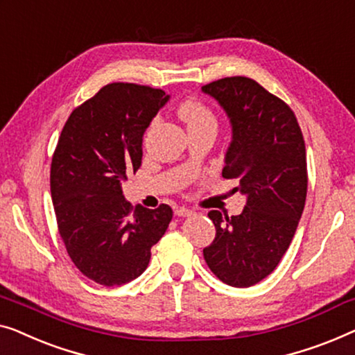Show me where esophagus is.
Instances as JSON below:
<instances>
[{"label":"esophagus","instance_id":"1","mask_svg":"<svg viewBox=\"0 0 355 355\" xmlns=\"http://www.w3.org/2000/svg\"><path fill=\"white\" fill-rule=\"evenodd\" d=\"M191 214H193L191 209H188L184 206L175 209V216H178V217H188V216H191Z\"/></svg>","mask_w":355,"mask_h":355}]
</instances>
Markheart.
Returning <instances> with one entry per match:
<instances>
[{
	"label": "heart",
	"instance_id": "obj_1",
	"mask_svg": "<svg viewBox=\"0 0 355 355\" xmlns=\"http://www.w3.org/2000/svg\"><path fill=\"white\" fill-rule=\"evenodd\" d=\"M178 116L188 130L217 128V117L211 109L196 98H188L178 106Z\"/></svg>",
	"mask_w": 355,
	"mask_h": 355
}]
</instances>
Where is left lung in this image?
<instances>
[{
    "label": "left lung",
    "mask_w": 355,
    "mask_h": 355,
    "mask_svg": "<svg viewBox=\"0 0 355 355\" xmlns=\"http://www.w3.org/2000/svg\"><path fill=\"white\" fill-rule=\"evenodd\" d=\"M232 123L223 178L248 201L239 216L211 211L216 238L204 248L214 275L234 288L252 286L288 251L307 196L306 144L291 107L256 80L225 77L202 87Z\"/></svg>",
    "instance_id": "8db88e82"
}]
</instances>
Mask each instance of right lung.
<instances>
[{
  "mask_svg": "<svg viewBox=\"0 0 355 355\" xmlns=\"http://www.w3.org/2000/svg\"><path fill=\"white\" fill-rule=\"evenodd\" d=\"M168 101L162 89L109 83L80 104L64 125L51 161V198L59 234L85 277L119 286L146 270L172 209H133L122 183L143 157V135Z\"/></svg>",
  "mask_w": 355,
  "mask_h": 355,
  "instance_id": "1",
  "label": "right lung"
}]
</instances>
